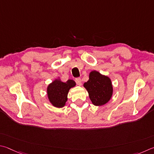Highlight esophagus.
<instances>
[{"label": "esophagus", "instance_id": "34e87169", "mask_svg": "<svg viewBox=\"0 0 154 154\" xmlns=\"http://www.w3.org/2000/svg\"><path fill=\"white\" fill-rule=\"evenodd\" d=\"M75 82H76V84L78 85H79V86L81 85L82 82H81V79H80V78H77V79H75Z\"/></svg>", "mask_w": 154, "mask_h": 154}]
</instances>
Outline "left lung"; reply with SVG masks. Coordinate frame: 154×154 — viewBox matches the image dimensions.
<instances>
[{
	"label": "left lung",
	"mask_w": 154,
	"mask_h": 154,
	"mask_svg": "<svg viewBox=\"0 0 154 154\" xmlns=\"http://www.w3.org/2000/svg\"><path fill=\"white\" fill-rule=\"evenodd\" d=\"M92 103L101 106L108 103L113 95V85L110 78L96 70L91 71L89 79L83 85Z\"/></svg>",
	"instance_id": "left-lung-1"
}]
</instances>
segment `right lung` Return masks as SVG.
<instances>
[{
    "label": "right lung",
    "instance_id": "add662e5",
    "mask_svg": "<svg viewBox=\"0 0 154 154\" xmlns=\"http://www.w3.org/2000/svg\"><path fill=\"white\" fill-rule=\"evenodd\" d=\"M75 85V82L73 80H68L63 82L58 76L47 88L48 99L51 104L57 108L63 107L67 101V94L69 89Z\"/></svg>",
    "mask_w": 154,
    "mask_h": 154
}]
</instances>
